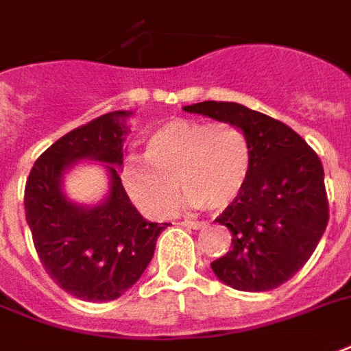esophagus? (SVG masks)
Listing matches in <instances>:
<instances>
[{
	"mask_svg": "<svg viewBox=\"0 0 351 351\" xmlns=\"http://www.w3.org/2000/svg\"><path fill=\"white\" fill-rule=\"evenodd\" d=\"M183 228H189V229H202L205 228L207 223L205 222H197V220H183V222H179Z\"/></svg>",
	"mask_w": 351,
	"mask_h": 351,
	"instance_id": "34e87169",
	"label": "esophagus"
}]
</instances>
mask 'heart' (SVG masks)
<instances>
[{
	"instance_id": "obj_1",
	"label": "heart",
	"mask_w": 351,
	"mask_h": 351,
	"mask_svg": "<svg viewBox=\"0 0 351 351\" xmlns=\"http://www.w3.org/2000/svg\"><path fill=\"white\" fill-rule=\"evenodd\" d=\"M250 162L246 136L233 123L176 118L147 136L144 157H123L122 183L138 209L154 218L172 213L178 183L189 205L222 210L246 185Z\"/></svg>"
}]
</instances>
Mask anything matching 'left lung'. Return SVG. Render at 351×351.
<instances>
[{
  "mask_svg": "<svg viewBox=\"0 0 351 351\" xmlns=\"http://www.w3.org/2000/svg\"><path fill=\"white\" fill-rule=\"evenodd\" d=\"M183 109L242 129L252 157L246 185L216 218L231 231L233 247L210 263L213 272L237 291L278 289L309 261L328 226L322 162L289 125L241 104Z\"/></svg>",
  "mask_w": 351,
  "mask_h": 351,
  "instance_id": "obj_1",
  "label": "left lung"
}]
</instances>
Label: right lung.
<instances>
[{
	"label": "right lung",
	"mask_w": 351,
	"mask_h": 351,
	"mask_svg": "<svg viewBox=\"0 0 351 351\" xmlns=\"http://www.w3.org/2000/svg\"><path fill=\"white\" fill-rule=\"evenodd\" d=\"M128 116L107 112L60 136L35 160L25 183V220L44 270L86 302L116 300L135 285L168 226L142 218L114 166H107L110 191L101 205L77 207L60 191L62 172L77 159L122 166Z\"/></svg>",
	"instance_id": "add662e5"
}]
</instances>
